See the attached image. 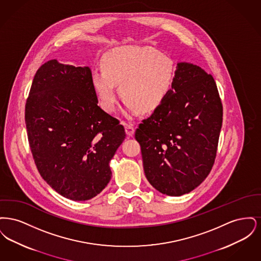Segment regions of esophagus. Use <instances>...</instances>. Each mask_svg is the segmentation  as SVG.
I'll list each match as a JSON object with an SVG mask.
<instances>
[{
    "label": "esophagus",
    "instance_id": "obj_1",
    "mask_svg": "<svg viewBox=\"0 0 261 261\" xmlns=\"http://www.w3.org/2000/svg\"><path fill=\"white\" fill-rule=\"evenodd\" d=\"M125 131H126V134L128 136L132 137L135 133V130H134V127L132 124H127L125 123Z\"/></svg>",
    "mask_w": 261,
    "mask_h": 261
}]
</instances>
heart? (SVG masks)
Wrapping results in <instances>:
<instances>
[{
    "mask_svg": "<svg viewBox=\"0 0 261 261\" xmlns=\"http://www.w3.org/2000/svg\"><path fill=\"white\" fill-rule=\"evenodd\" d=\"M101 66L92 69L91 82L100 107L108 112L116 108V85L129 112L154 111L167 98L176 70L168 55L138 46L108 51Z\"/></svg>",
    "mask_w": 261,
    "mask_h": 261,
    "instance_id": "obj_1",
    "label": "heart"
}]
</instances>
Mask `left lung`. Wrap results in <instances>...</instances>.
Wrapping results in <instances>:
<instances>
[{"label": "left lung", "instance_id": "obj_1", "mask_svg": "<svg viewBox=\"0 0 261 261\" xmlns=\"http://www.w3.org/2000/svg\"><path fill=\"white\" fill-rule=\"evenodd\" d=\"M222 116L213 77L178 62L167 98L135 132L149 184L172 197L200 185L215 161Z\"/></svg>", "mask_w": 261, "mask_h": 261}]
</instances>
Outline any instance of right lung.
<instances>
[{"instance_id": "add662e5", "label": "right lung", "mask_w": 261, "mask_h": 261, "mask_svg": "<svg viewBox=\"0 0 261 261\" xmlns=\"http://www.w3.org/2000/svg\"><path fill=\"white\" fill-rule=\"evenodd\" d=\"M25 124L39 173L62 197L88 200L109 184L110 162L126 134L98 106L88 66L44 63L26 100Z\"/></svg>"}]
</instances>
